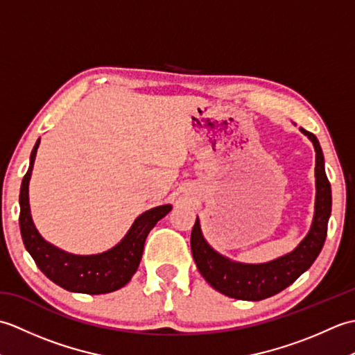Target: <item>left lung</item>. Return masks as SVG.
I'll use <instances>...</instances> for the list:
<instances>
[{
	"label": "left lung",
	"mask_w": 355,
	"mask_h": 355,
	"mask_svg": "<svg viewBox=\"0 0 355 355\" xmlns=\"http://www.w3.org/2000/svg\"><path fill=\"white\" fill-rule=\"evenodd\" d=\"M300 131L313 141L315 150V205L311 229L293 252L263 263L236 262L207 244L198 218L193 224L191 235L193 261L202 277L225 296L241 300H262L275 296L313 266L325 244L331 215V184L318 137L304 128Z\"/></svg>",
	"instance_id": "left-lung-1"
}]
</instances>
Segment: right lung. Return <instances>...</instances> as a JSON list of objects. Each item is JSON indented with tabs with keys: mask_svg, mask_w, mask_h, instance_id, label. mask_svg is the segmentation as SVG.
Returning a JSON list of instances; mask_svg holds the SVG:
<instances>
[{
	"mask_svg": "<svg viewBox=\"0 0 355 355\" xmlns=\"http://www.w3.org/2000/svg\"><path fill=\"white\" fill-rule=\"evenodd\" d=\"M40 139L30 155L28 171L22 178L19 192V229L27 252L37 268L50 281L67 291L85 294H105L122 288L137 271L148 233L171 212L172 206L164 205L146 210L137 216L125 238L111 250L99 254L80 256L67 253L47 243L36 230L28 205V182L40 146Z\"/></svg>",
	"mask_w": 355,
	"mask_h": 355,
	"instance_id": "add662e5",
	"label": "right lung"
}]
</instances>
